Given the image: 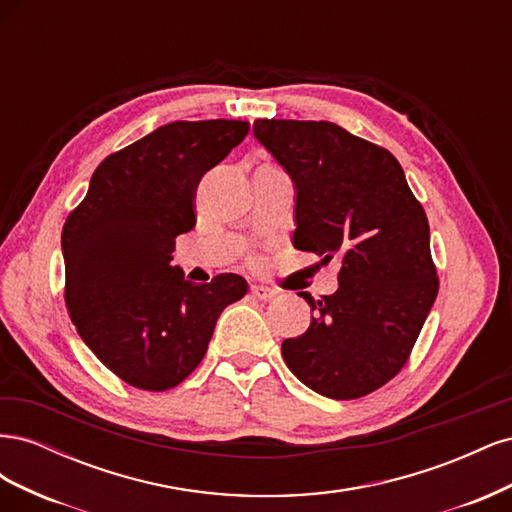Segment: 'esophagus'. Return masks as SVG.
I'll list each match as a JSON object with an SVG mask.
<instances>
[{
	"instance_id": "34e87169",
	"label": "esophagus",
	"mask_w": 512,
	"mask_h": 512,
	"mask_svg": "<svg viewBox=\"0 0 512 512\" xmlns=\"http://www.w3.org/2000/svg\"><path fill=\"white\" fill-rule=\"evenodd\" d=\"M250 292H252V297H254V299H258V301H269V299H273L275 294H277L273 288L260 286V284H254V286L250 288Z\"/></svg>"
}]
</instances>
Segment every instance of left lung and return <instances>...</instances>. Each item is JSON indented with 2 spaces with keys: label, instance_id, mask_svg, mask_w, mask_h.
Returning a JSON list of instances; mask_svg holds the SVG:
<instances>
[{
  "label": "left lung",
  "instance_id": "left-lung-1",
  "mask_svg": "<svg viewBox=\"0 0 512 512\" xmlns=\"http://www.w3.org/2000/svg\"><path fill=\"white\" fill-rule=\"evenodd\" d=\"M254 136L294 181V247L342 260L335 294L299 292L314 316L282 344L284 361L324 397L374 393L406 365L438 297L425 209L391 151L331 121L256 119Z\"/></svg>",
  "mask_w": 512,
  "mask_h": 512
}]
</instances>
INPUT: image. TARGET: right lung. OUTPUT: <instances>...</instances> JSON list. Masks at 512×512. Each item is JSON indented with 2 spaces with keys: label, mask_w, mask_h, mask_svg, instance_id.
<instances>
[{
  "label": "right lung",
  "mask_w": 512,
  "mask_h": 512,
  "mask_svg": "<svg viewBox=\"0 0 512 512\" xmlns=\"http://www.w3.org/2000/svg\"><path fill=\"white\" fill-rule=\"evenodd\" d=\"M247 132L237 119L166 123L100 162L61 230L74 327L136 389L168 391L188 378L224 307L247 292L235 273L192 284L170 267L175 239L196 224L200 179Z\"/></svg>",
  "instance_id": "1"
}]
</instances>
